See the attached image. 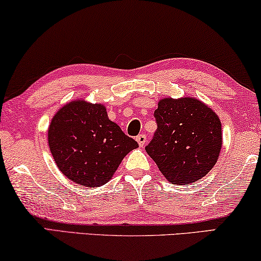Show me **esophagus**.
I'll use <instances>...</instances> for the list:
<instances>
[{"label": "esophagus", "mask_w": 261, "mask_h": 261, "mask_svg": "<svg viewBox=\"0 0 261 261\" xmlns=\"http://www.w3.org/2000/svg\"><path fill=\"white\" fill-rule=\"evenodd\" d=\"M136 141H137L138 145L141 146V148H143V146H144V145H145V143H146V136H145L144 134L138 135L137 137H136Z\"/></svg>", "instance_id": "34e87169"}]
</instances>
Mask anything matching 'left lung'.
I'll return each instance as SVG.
<instances>
[{
  "instance_id": "obj_1",
  "label": "left lung",
  "mask_w": 261,
  "mask_h": 261,
  "mask_svg": "<svg viewBox=\"0 0 261 261\" xmlns=\"http://www.w3.org/2000/svg\"><path fill=\"white\" fill-rule=\"evenodd\" d=\"M157 131L146 152L172 185H190L212 170L222 146L221 122L194 97L163 98L155 111Z\"/></svg>"
}]
</instances>
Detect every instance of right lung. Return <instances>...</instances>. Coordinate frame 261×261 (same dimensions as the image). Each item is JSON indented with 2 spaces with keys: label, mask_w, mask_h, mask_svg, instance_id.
Segmentation results:
<instances>
[{
  "label": "right lung",
  "mask_w": 261,
  "mask_h": 261,
  "mask_svg": "<svg viewBox=\"0 0 261 261\" xmlns=\"http://www.w3.org/2000/svg\"><path fill=\"white\" fill-rule=\"evenodd\" d=\"M54 162L76 185L97 188L112 178L124 157L138 148L109 119L102 104L75 99L54 115L48 127Z\"/></svg>",
  "instance_id": "obj_1"
}]
</instances>
